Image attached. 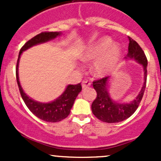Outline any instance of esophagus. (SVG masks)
I'll use <instances>...</instances> for the list:
<instances>
[{
  "label": "esophagus",
  "instance_id": "esophagus-1",
  "mask_svg": "<svg viewBox=\"0 0 161 161\" xmlns=\"http://www.w3.org/2000/svg\"><path fill=\"white\" fill-rule=\"evenodd\" d=\"M90 85H91V83L90 82H88V81H86V80L82 81V88H83V89L88 88L89 86H90Z\"/></svg>",
  "mask_w": 161,
  "mask_h": 161
}]
</instances>
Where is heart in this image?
<instances>
[{"label":"heart","instance_id":"1","mask_svg":"<svg viewBox=\"0 0 161 161\" xmlns=\"http://www.w3.org/2000/svg\"><path fill=\"white\" fill-rule=\"evenodd\" d=\"M121 53L120 45L113 43L110 37L105 36L89 46L82 53V60L85 62L95 61L92 72L96 76L103 77L116 69Z\"/></svg>","mask_w":161,"mask_h":161}]
</instances>
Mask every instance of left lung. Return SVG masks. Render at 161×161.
Wrapping results in <instances>:
<instances>
[{
	"label": "left lung",
	"mask_w": 161,
	"mask_h": 161,
	"mask_svg": "<svg viewBox=\"0 0 161 161\" xmlns=\"http://www.w3.org/2000/svg\"><path fill=\"white\" fill-rule=\"evenodd\" d=\"M129 52L126 59H134L141 64L144 70V82L140 92L133 101L129 103H121L114 101L108 92L109 77H104L93 81L92 86L97 91V98L92 103V114L100 121L107 123H117L131 116L139 107L147 85V59L144 51L138 43L129 36Z\"/></svg>",
	"instance_id": "1"
}]
</instances>
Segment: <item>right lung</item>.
<instances>
[{
	"mask_svg": "<svg viewBox=\"0 0 161 161\" xmlns=\"http://www.w3.org/2000/svg\"><path fill=\"white\" fill-rule=\"evenodd\" d=\"M61 34V32H43L32 37L21 48L16 65V79L22 100H24L27 108L35 116L47 122H58L69 116L78 94L82 90L81 83L69 85L64 92L58 98L50 103H45L35 101L24 92L21 86L19 79V61L23 51L32 47V46L53 40Z\"/></svg>",
	"mask_w": 161,
	"mask_h": 161,
	"instance_id": "add662e5",
	"label": "right lung"
}]
</instances>
